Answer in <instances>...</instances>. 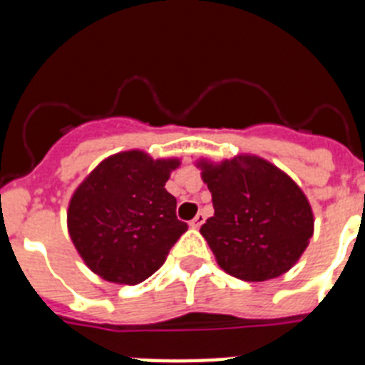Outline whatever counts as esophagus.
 <instances>
[{
    "instance_id": "obj_1",
    "label": "esophagus",
    "mask_w": 365,
    "mask_h": 365,
    "mask_svg": "<svg viewBox=\"0 0 365 365\" xmlns=\"http://www.w3.org/2000/svg\"><path fill=\"white\" fill-rule=\"evenodd\" d=\"M202 222H205V214H202V212H201V214H197V215H195V217L192 219V221H190V227H192V228H199L202 225Z\"/></svg>"
}]
</instances>
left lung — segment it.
I'll return each instance as SVG.
<instances>
[{
	"mask_svg": "<svg viewBox=\"0 0 365 365\" xmlns=\"http://www.w3.org/2000/svg\"><path fill=\"white\" fill-rule=\"evenodd\" d=\"M214 215L201 234L219 267L243 282L278 278L294 265L314 230L311 205L291 177L269 160L237 155L201 160Z\"/></svg>",
	"mask_w": 365,
	"mask_h": 365,
	"instance_id": "8db88e82",
	"label": "left lung"
}]
</instances>
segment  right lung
I'll return each mask as SVG.
<instances>
[{
    "label": "right lung",
    "instance_id": "obj_1",
    "mask_svg": "<svg viewBox=\"0 0 365 365\" xmlns=\"http://www.w3.org/2000/svg\"><path fill=\"white\" fill-rule=\"evenodd\" d=\"M179 159L153 160L138 150L111 155L76 188L67 228L83 263L100 278L137 285L166 261L188 225L164 185Z\"/></svg>",
    "mask_w": 365,
    "mask_h": 365
}]
</instances>
